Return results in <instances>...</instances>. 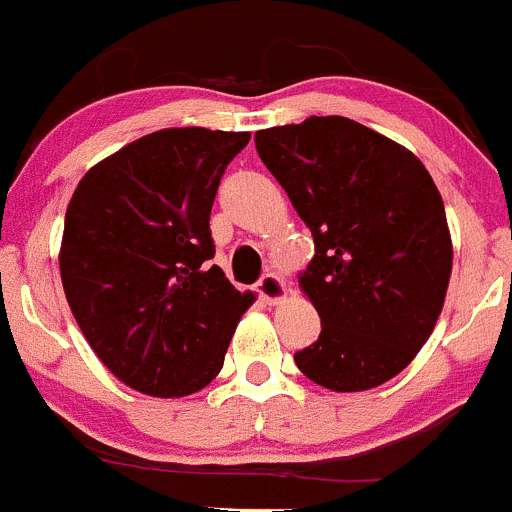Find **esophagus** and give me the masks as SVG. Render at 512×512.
Masks as SVG:
<instances>
[{"mask_svg":"<svg viewBox=\"0 0 512 512\" xmlns=\"http://www.w3.org/2000/svg\"><path fill=\"white\" fill-rule=\"evenodd\" d=\"M256 294L266 301V304H276V301L284 299L286 289L284 281L276 274H264L259 281H256Z\"/></svg>","mask_w":512,"mask_h":512,"instance_id":"obj_1","label":"esophagus"}]
</instances>
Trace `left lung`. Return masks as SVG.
Wrapping results in <instances>:
<instances>
[{
  "mask_svg": "<svg viewBox=\"0 0 512 512\" xmlns=\"http://www.w3.org/2000/svg\"><path fill=\"white\" fill-rule=\"evenodd\" d=\"M253 140L314 236L299 284L321 334L296 367L334 392L379 387L415 359L445 304L452 243L435 180L410 150L342 115Z\"/></svg>",
  "mask_w": 512,
  "mask_h": 512,
  "instance_id": "1",
  "label": "left lung"
}]
</instances>
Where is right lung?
Instances as JSON below:
<instances>
[{"instance_id": "add662e5", "label": "right lung", "mask_w": 512, "mask_h": 512, "mask_svg": "<svg viewBox=\"0 0 512 512\" xmlns=\"http://www.w3.org/2000/svg\"><path fill=\"white\" fill-rule=\"evenodd\" d=\"M248 140L158 130L87 170L72 193L60 251L67 304L102 364L138 392L206 387L253 304L208 264L218 183Z\"/></svg>"}]
</instances>
